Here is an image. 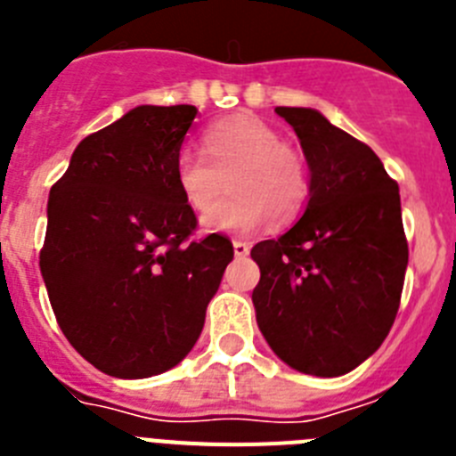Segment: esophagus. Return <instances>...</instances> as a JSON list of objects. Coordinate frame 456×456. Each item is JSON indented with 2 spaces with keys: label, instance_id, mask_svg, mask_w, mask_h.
<instances>
[{
  "label": "esophagus",
  "instance_id": "esophagus-1",
  "mask_svg": "<svg viewBox=\"0 0 456 456\" xmlns=\"http://www.w3.org/2000/svg\"><path fill=\"white\" fill-rule=\"evenodd\" d=\"M232 248H235V256L237 257H247L248 251H251V247H248L247 241H241V240L232 241Z\"/></svg>",
  "mask_w": 456,
  "mask_h": 456
}]
</instances>
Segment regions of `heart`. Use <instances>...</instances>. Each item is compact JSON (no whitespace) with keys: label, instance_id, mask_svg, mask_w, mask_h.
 <instances>
[{"label":"heart","instance_id":"heart-1","mask_svg":"<svg viewBox=\"0 0 456 456\" xmlns=\"http://www.w3.org/2000/svg\"><path fill=\"white\" fill-rule=\"evenodd\" d=\"M229 178L233 191L214 200ZM173 180L193 212H205L208 231L248 232L272 216L294 219L310 193L305 159L297 148L281 143L272 125L256 116H231L203 132V152L180 148L173 159Z\"/></svg>","mask_w":456,"mask_h":456}]
</instances>
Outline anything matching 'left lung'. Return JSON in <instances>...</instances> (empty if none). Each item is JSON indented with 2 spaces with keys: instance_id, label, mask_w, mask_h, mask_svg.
Here are the masks:
<instances>
[{
  "instance_id": "left-lung-1",
  "label": "left lung",
  "mask_w": 456,
  "mask_h": 456,
  "mask_svg": "<svg viewBox=\"0 0 456 456\" xmlns=\"http://www.w3.org/2000/svg\"><path fill=\"white\" fill-rule=\"evenodd\" d=\"M310 168V199L297 224L257 241L256 320L283 363L340 377L388 336L409 265L400 189L363 141L320 111L276 107Z\"/></svg>"
}]
</instances>
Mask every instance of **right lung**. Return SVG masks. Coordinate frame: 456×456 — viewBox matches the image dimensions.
Returning a JSON list of instances; mask_svg holds the SVG:
<instances>
[{
    "label": "right lung",
    "mask_w": 456,
    "mask_h": 456,
    "mask_svg": "<svg viewBox=\"0 0 456 456\" xmlns=\"http://www.w3.org/2000/svg\"><path fill=\"white\" fill-rule=\"evenodd\" d=\"M199 109L141 104L79 141L47 200L40 273L63 336L118 379L178 365L235 251L228 237L191 240L196 215L173 159Z\"/></svg>",
    "instance_id": "add662e5"
}]
</instances>
